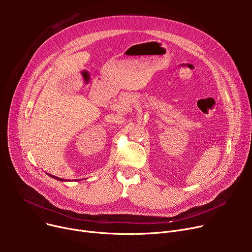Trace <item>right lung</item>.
<instances>
[{
    "label": "right lung",
    "mask_w": 252,
    "mask_h": 252,
    "mask_svg": "<svg viewBox=\"0 0 252 252\" xmlns=\"http://www.w3.org/2000/svg\"><path fill=\"white\" fill-rule=\"evenodd\" d=\"M48 176H50L51 178H54L55 180H57V181H60V182H67V181L64 180V179H61V178H57V177H55V176H52V175H50V174H48ZM76 181H79V180H76Z\"/></svg>",
    "instance_id": "add662e5"
}]
</instances>
